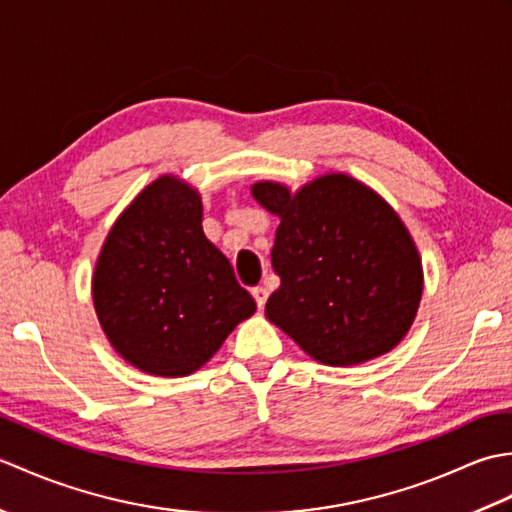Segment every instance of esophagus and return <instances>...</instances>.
Returning a JSON list of instances; mask_svg holds the SVG:
<instances>
[{
    "mask_svg": "<svg viewBox=\"0 0 512 512\" xmlns=\"http://www.w3.org/2000/svg\"><path fill=\"white\" fill-rule=\"evenodd\" d=\"M253 297H255V303H257V308L259 310H264V306H266V301H268V290L266 288H253Z\"/></svg>",
    "mask_w": 512,
    "mask_h": 512,
    "instance_id": "obj_1",
    "label": "esophagus"
}]
</instances>
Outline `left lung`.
<instances>
[{
    "instance_id": "1",
    "label": "left lung",
    "mask_w": 512,
    "mask_h": 512,
    "mask_svg": "<svg viewBox=\"0 0 512 512\" xmlns=\"http://www.w3.org/2000/svg\"><path fill=\"white\" fill-rule=\"evenodd\" d=\"M253 198L279 217L273 268L281 286L266 317L314 361L350 367L394 350L422 299V262L405 222L347 173L290 191L262 180Z\"/></svg>"
}]
</instances>
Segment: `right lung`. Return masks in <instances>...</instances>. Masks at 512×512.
<instances>
[{
  "label": "right lung",
  "instance_id": "1",
  "mask_svg": "<svg viewBox=\"0 0 512 512\" xmlns=\"http://www.w3.org/2000/svg\"><path fill=\"white\" fill-rule=\"evenodd\" d=\"M92 301L121 358L169 378L198 372L257 310L202 231L200 191L169 173L147 184L107 233Z\"/></svg>",
  "mask_w": 512,
  "mask_h": 512
}]
</instances>
